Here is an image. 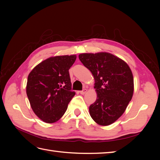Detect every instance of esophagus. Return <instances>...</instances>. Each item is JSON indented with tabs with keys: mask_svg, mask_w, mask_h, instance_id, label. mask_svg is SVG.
<instances>
[{
	"mask_svg": "<svg viewBox=\"0 0 160 160\" xmlns=\"http://www.w3.org/2000/svg\"><path fill=\"white\" fill-rule=\"evenodd\" d=\"M87 90L86 89H84L82 91H80V93L82 94V95H84V93H85L87 92Z\"/></svg>",
	"mask_w": 160,
	"mask_h": 160,
	"instance_id": "1",
	"label": "esophagus"
}]
</instances>
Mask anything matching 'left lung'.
<instances>
[{
	"label": "left lung",
	"mask_w": 160,
	"mask_h": 160,
	"mask_svg": "<svg viewBox=\"0 0 160 160\" xmlns=\"http://www.w3.org/2000/svg\"><path fill=\"white\" fill-rule=\"evenodd\" d=\"M79 59L95 80L97 99L89 107L91 117L99 125L113 124L124 113L133 94L130 67L120 58L107 52L81 53Z\"/></svg>",
	"instance_id": "left-lung-1"
}]
</instances>
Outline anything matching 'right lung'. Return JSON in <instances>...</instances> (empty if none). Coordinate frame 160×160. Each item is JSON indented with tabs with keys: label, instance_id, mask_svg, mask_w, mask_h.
I'll return each instance as SVG.
<instances>
[{
	"label": "right lung",
	"instance_id": "obj_1",
	"mask_svg": "<svg viewBox=\"0 0 160 160\" xmlns=\"http://www.w3.org/2000/svg\"><path fill=\"white\" fill-rule=\"evenodd\" d=\"M76 59V55L51 57L29 74L27 96L33 111L46 123L59 120L76 94L71 91L69 73Z\"/></svg>",
	"mask_w": 160,
	"mask_h": 160
}]
</instances>
